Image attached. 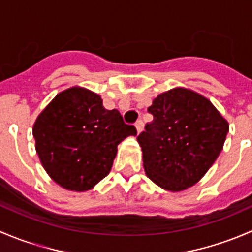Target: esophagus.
I'll return each mask as SVG.
<instances>
[{"label": "esophagus", "mask_w": 252, "mask_h": 252, "mask_svg": "<svg viewBox=\"0 0 252 252\" xmlns=\"http://www.w3.org/2000/svg\"><path fill=\"white\" fill-rule=\"evenodd\" d=\"M135 128H136V130H138V133H141L142 129H144V122H142L141 119H139V121L136 122Z\"/></svg>", "instance_id": "esophagus-1"}]
</instances>
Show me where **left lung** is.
<instances>
[{
  "label": "left lung",
  "instance_id": "1",
  "mask_svg": "<svg viewBox=\"0 0 252 252\" xmlns=\"http://www.w3.org/2000/svg\"><path fill=\"white\" fill-rule=\"evenodd\" d=\"M147 111L154 121L138 136L147 177L173 192L196 184L222 151L228 122L210 100L185 88L158 95Z\"/></svg>",
  "mask_w": 252,
  "mask_h": 252
}]
</instances>
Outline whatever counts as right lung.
Returning <instances> with one entry per match:
<instances>
[{
    "instance_id": "obj_1",
    "label": "right lung",
    "mask_w": 252,
    "mask_h": 252,
    "mask_svg": "<svg viewBox=\"0 0 252 252\" xmlns=\"http://www.w3.org/2000/svg\"><path fill=\"white\" fill-rule=\"evenodd\" d=\"M32 135L47 174L64 189L86 191L110 173L117 146L136 129L106 110L97 94L74 86L39 114Z\"/></svg>"
}]
</instances>
